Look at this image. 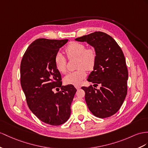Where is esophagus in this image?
<instances>
[{
	"instance_id": "esophagus-1",
	"label": "esophagus",
	"mask_w": 148,
	"mask_h": 148,
	"mask_svg": "<svg viewBox=\"0 0 148 148\" xmlns=\"http://www.w3.org/2000/svg\"><path fill=\"white\" fill-rule=\"evenodd\" d=\"M75 88H76L77 89H79L81 88V86H77V85H76V86H75Z\"/></svg>"
}]
</instances>
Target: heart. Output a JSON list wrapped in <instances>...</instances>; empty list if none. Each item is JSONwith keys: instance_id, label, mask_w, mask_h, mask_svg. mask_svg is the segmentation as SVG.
<instances>
[{"instance_id": "b5f03b06", "label": "heart", "mask_w": 148, "mask_h": 148, "mask_svg": "<svg viewBox=\"0 0 148 148\" xmlns=\"http://www.w3.org/2000/svg\"><path fill=\"white\" fill-rule=\"evenodd\" d=\"M69 58H77V68L79 69L70 72L64 78V81L67 84L78 85L86 76V70L93 69L96 62V55L92 49H86L84 44L73 42L66 49ZM56 69L60 73H65L66 71V59L61 53L58 52L54 58Z\"/></svg>"}]
</instances>
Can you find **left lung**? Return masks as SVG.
I'll list each match as a JSON object with an SVG mask.
<instances>
[{"label": "left lung", "instance_id": "left-lung-1", "mask_svg": "<svg viewBox=\"0 0 148 148\" xmlns=\"http://www.w3.org/2000/svg\"><path fill=\"white\" fill-rule=\"evenodd\" d=\"M86 42L95 50L96 59L93 71L87 80L100 85L82 87L90 111L99 118L110 117L119 111L127 94L128 72L123 52L112 37L102 32L76 38Z\"/></svg>", "mask_w": 148, "mask_h": 148}]
</instances>
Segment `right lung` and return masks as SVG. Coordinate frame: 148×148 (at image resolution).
Listing matches in <instances>:
<instances>
[{"mask_svg":"<svg viewBox=\"0 0 148 148\" xmlns=\"http://www.w3.org/2000/svg\"><path fill=\"white\" fill-rule=\"evenodd\" d=\"M68 39H38L26 50L21 64V84L28 106L42 122L59 126L69 119L71 105L77 90L62 86L54 58ZM62 90L55 93L54 89Z\"/></svg>","mask_w":148,"mask_h":148,"instance_id":"obj_1","label":"right lung"}]
</instances>
